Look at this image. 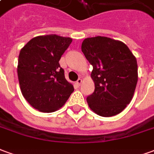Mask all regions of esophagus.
Masks as SVG:
<instances>
[{"label":"esophagus","mask_w":154,"mask_h":154,"mask_svg":"<svg viewBox=\"0 0 154 154\" xmlns=\"http://www.w3.org/2000/svg\"><path fill=\"white\" fill-rule=\"evenodd\" d=\"M82 80L81 78H79V79H78V80L76 82V85H77V87H80L81 84H82Z\"/></svg>","instance_id":"34e87169"}]
</instances>
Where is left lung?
Returning a JSON list of instances; mask_svg holds the SVG:
<instances>
[{"label":"left lung","mask_w":154,"mask_h":154,"mask_svg":"<svg viewBox=\"0 0 154 154\" xmlns=\"http://www.w3.org/2000/svg\"><path fill=\"white\" fill-rule=\"evenodd\" d=\"M82 51L93 67L91 77L95 91L87 98L91 110L103 117L120 113L135 91L136 57L123 42L101 36L85 38Z\"/></svg>","instance_id":"1"}]
</instances>
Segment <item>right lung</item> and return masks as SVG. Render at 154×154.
<instances>
[{"mask_svg": "<svg viewBox=\"0 0 154 154\" xmlns=\"http://www.w3.org/2000/svg\"><path fill=\"white\" fill-rule=\"evenodd\" d=\"M72 41L56 35L37 36L20 52L17 73L20 91L30 106L41 112L60 109L74 91L58 63Z\"/></svg>", "mask_w": 154, "mask_h": 154, "instance_id": "add662e5", "label": "right lung"}]
</instances>
